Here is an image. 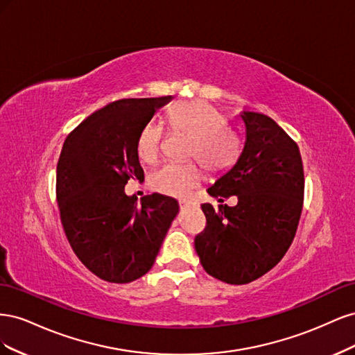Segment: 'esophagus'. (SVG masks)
Listing matches in <instances>:
<instances>
[{"instance_id": "obj_1", "label": "esophagus", "mask_w": 355, "mask_h": 355, "mask_svg": "<svg viewBox=\"0 0 355 355\" xmlns=\"http://www.w3.org/2000/svg\"><path fill=\"white\" fill-rule=\"evenodd\" d=\"M179 204H180V207H182V209H188V207H197V204H196V202H192L191 200H182V201H179Z\"/></svg>"}]
</instances>
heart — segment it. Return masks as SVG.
<instances>
[{
    "label": "heart",
    "mask_w": 355,
    "mask_h": 355,
    "mask_svg": "<svg viewBox=\"0 0 355 355\" xmlns=\"http://www.w3.org/2000/svg\"><path fill=\"white\" fill-rule=\"evenodd\" d=\"M168 120L175 132L191 136L188 158L198 159L201 166L218 173L235 164L241 153V142L228 121L214 106L204 101L180 102L168 112ZM164 127L158 121H148L137 135L136 153L144 163L158 161L163 145ZM201 180L197 164L168 163L155 170L149 178L153 189L170 197H187Z\"/></svg>",
    "instance_id": "b5f03b06"
}]
</instances>
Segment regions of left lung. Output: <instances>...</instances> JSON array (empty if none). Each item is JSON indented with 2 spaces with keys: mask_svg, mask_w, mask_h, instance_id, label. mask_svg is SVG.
<instances>
[{
  "mask_svg": "<svg viewBox=\"0 0 355 355\" xmlns=\"http://www.w3.org/2000/svg\"><path fill=\"white\" fill-rule=\"evenodd\" d=\"M240 116L243 151L207 188L211 197L237 196L239 202L201 204L207 227L196 237L204 270L228 284L250 283L282 261L295 239L305 185L299 148L283 128L259 112Z\"/></svg>",
  "mask_w": 355,
  "mask_h": 355,
  "instance_id": "8db88e82",
  "label": "left lung"
}]
</instances>
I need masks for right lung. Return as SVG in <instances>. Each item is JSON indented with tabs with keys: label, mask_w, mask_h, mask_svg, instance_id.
I'll return each mask as SVG.
<instances>
[{
	"label": "right lung",
	"mask_w": 355,
	"mask_h": 355,
	"mask_svg": "<svg viewBox=\"0 0 355 355\" xmlns=\"http://www.w3.org/2000/svg\"><path fill=\"white\" fill-rule=\"evenodd\" d=\"M171 96L121 99L75 128L58 163L56 196L67 239L78 259L110 283H130L151 270L179 202L163 194L137 204L128 179L144 180L136 153L141 128Z\"/></svg>",
	"instance_id": "right-lung-1"
}]
</instances>
